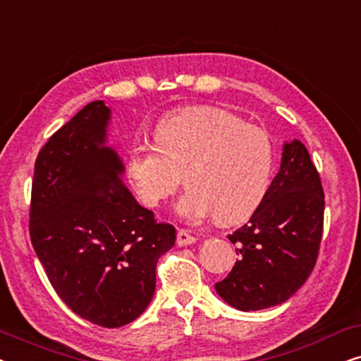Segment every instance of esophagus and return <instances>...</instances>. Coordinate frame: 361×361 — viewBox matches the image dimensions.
<instances>
[{
	"label": "esophagus",
	"mask_w": 361,
	"mask_h": 361,
	"mask_svg": "<svg viewBox=\"0 0 361 361\" xmlns=\"http://www.w3.org/2000/svg\"><path fill=\"white\" fill-rule=\"evenodd\" d=\"M195 236H192L187 230H179L177 231V245L179 246H187L195 243Z\"/></svg>",
	"instance_id": "esophagus-1"
}]
</instances>
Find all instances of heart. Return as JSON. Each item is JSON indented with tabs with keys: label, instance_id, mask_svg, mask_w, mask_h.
I'll use <instances>...</instances> for the list:
<instances>
[{
	"label": "heart",
	"instance_id": "b5f03b06",
	"mask_svg": "<svg viewBox=\"0 0 361 361\" xmlns=\"http://www.w3.org/2000/svg\"><path fill=\"white\" fill-rule=\"evenodd\" d=\"M274 145L268 131L214 106L164 118L156 145L130 151L128 174L146 205L174 194L184 174L189 187L176 210L190 224L215 215L219 224L243 221L263 204L274 171Z\"/></svg>",
	"mask_w": 361,
	"mask_h": 361
}]
</instances>
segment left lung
I'll use <instances>...</instances> for the list:
<instances>
[{
  "mask_svg": "<svg viewBox=\"0 0 361 361\" xmlns=\"http://www.w3.org/2000/svg\"><path fill=\"white\" fill-rule=\"evenodd\" d=\"M324 189L302 142H286L281 169L248 224L228 240L238 259L215 284L238 310L283 304L312 273L324 231Z\"/></svg>",
  "mask_w": 361,
  "mask_h": 361,
  "instance_id": "8db88e82",
  "label": "left lung"
}]
</instances>
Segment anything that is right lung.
Listing matches in <instances>:
<instances>
[{"label": "right lung", "mask_w": 361, "mask_h": 361, "mask_svg": "<svg viewBox=\"0 0 361 361\" xmlns=\"http://www.w3.org/2000/svg\"><path fill=\"white\" fill-rule=\"evenodd\" d=\"M110 108L88 103L49 137L34 164L29 236L52 288L82 319L115 329L145 312L176 228L123 185L105 146Z\"/></svg>", "instance_id": "1"}]
</instances>
